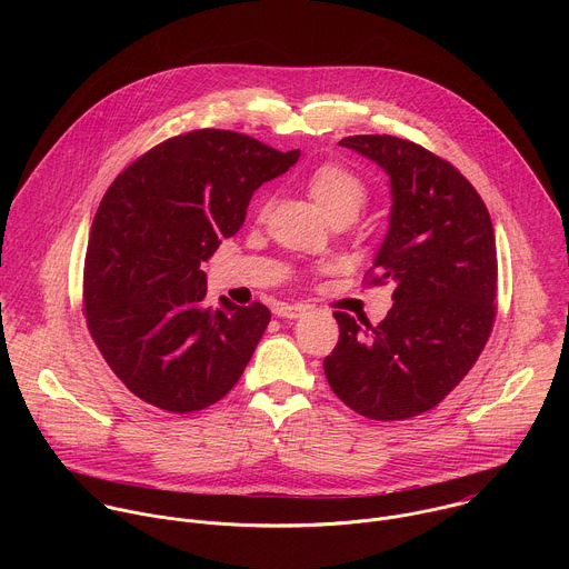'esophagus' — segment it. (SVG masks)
Listing matches in <instances>:
<instances>
[{"label":"esophagus","mask_w":569,"mask_h":569,"mask_svg":"<svg viewBox=\"0 0 569 569\" xmlns=\"http://www.w3.org/2000/svg\"><path fill=\"white\" fill-rule=\"evenodd\" d=\"M308 312V306L303 303H297V306H288V303H277L274 306V315L277 317H286V319H297L301 315Z\"/></svg>","instance_id":"1"}]
</instances>
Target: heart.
<instances>
[{"label":"heart","mask_w":569,"mask_h":569,"mask_svg":"<svg viewBox=\"0 0 569 569\" xmlns=\"http://www.w3.org/2000/svg\"><path fill=\"white\" fill-rule=\"evenodd\" d=\"M306 191L319 211L333 220L351 222L360 209L367 204L369 189L365 180L342 164H321L312 169L306 180ZM266 200L261 202V209Z\"/></svg>","instance_id":"heart-1"}]
</instances>
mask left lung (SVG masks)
I'll use <instances>...</instances> for the list:
<instances>
[{"mask_svg":"<svg viewBox=\"0 0 569 569\" xmlns=\"http://www.w3.org/2000/svg\"><path fill=\"white\" fill-rule=\"evenodd\" d=\"M340 146L376 161L389 178V227L371 283L393 281L396 288L378 327L336 312L340 342L323 360V373L353 412L402 421L439 405L491 336L498 292L493 222L450 161L415 141L356 134Z\"/></svg>","mask_w":569,"mask_h":569,"instance_id":"left-lung-1","label":"left lung"}]
</instances>
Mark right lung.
<instances>
[{"instance_id":"1","label":"right lung","mask_w":569,"mask_h":569,"mask_svg":"<svg viewBox=\"0 0 569 569\" xmlns=\"http://www.w3.org/2000/svg\"><path fill=\"white\" fill-rule=\"evenodd\" d=\"M231 130H193L150 148L112 182L94 216L83 301L117 378L167 412L218 402L263 338V303L204 306L202 263L246 222L254 191L297 164Z\"/></svg>"}]
</instances>
